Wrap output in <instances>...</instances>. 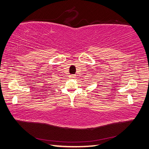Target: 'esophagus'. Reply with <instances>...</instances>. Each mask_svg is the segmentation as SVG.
<instances>
[{"instance_id": "34e87169", "label": "esophagus", "mask_w": 149, "mask_h": 149, "mask_svg": "<svg viewBox=\"0 0 149 149\" xmlns=\"http://www.w3.org/2000/svg\"><path fill=\"white\" fill-rule=\"evenodd\" d=\"M69 77H70V78H75L76 75L75 74H70L69 75Z\"/></svg>"}]
</instances>
